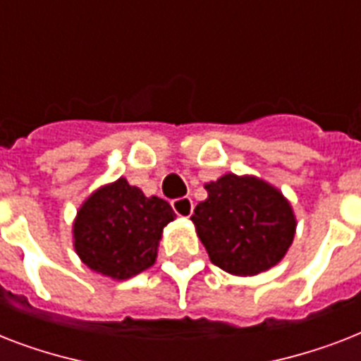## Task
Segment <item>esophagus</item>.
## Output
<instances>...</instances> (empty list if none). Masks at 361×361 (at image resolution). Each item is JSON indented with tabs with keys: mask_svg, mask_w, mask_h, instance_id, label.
<instances>
[{
	"mask_svg": "<svg viewBox=\"0 0 361 361\" xmlns=\"http://www.w3.org/2000/svg\"><path fill=\"white\" fill-rule=\"evenodd\" d=\"M192 200L191 198H176V200H172V209L176 212V215H180V217H191L192 214Z\"/></svg>",
	"mask_w": 361,
	"mask_h": 361,
	"instance_id": "34e87169",
	"label": "esophagus"
}]
</instances>
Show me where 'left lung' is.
I'll return each instance as SVG.
<instances>
[{
  "mask_svg": "<svg viewBox=\"0 0 361 361\" xmlns=\"http://www.w3.org/2000/svg\"><path fill=\"white\" fill-rule=\"evenodd\" d=\"M208 198L191 221L209 260L232 275H257L285 257L296 232L290 202L255 176L225 174L206 183Z\"/></svg>",
  "mask_w": 361,
  "mask_h": 361,
  "instance_id": "left-lung-1",
  "label": "left lung"
}]
</instances>
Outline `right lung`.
Returning a JSON list of instances; mask_svg holds the SVG:
<instances>
[{"label": "right lung", "instance_id": "add662e5", "mask_svg": "<svg viewBox=\"0 0 361 361\" xmlns=\"http://www.w3.org/2000/svg\"><path fill=\"white\" fill-rule=\"evenodd\" d=\"M174 217L166 200L146 197L120 178L80 206L73 225L75 251L93 271L129 279L155 264L163 228Z\"/></svg>", "mask_w": 361, "mask_h": 361}]
</instances>
